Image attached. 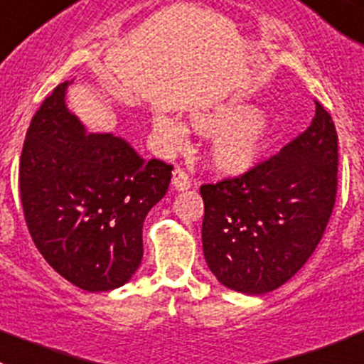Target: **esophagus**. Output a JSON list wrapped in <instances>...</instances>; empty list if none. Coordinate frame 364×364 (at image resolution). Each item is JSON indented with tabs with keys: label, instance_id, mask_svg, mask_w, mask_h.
Wrapping results in <instances>:
<instances>
[{
	"label": "esophagus",
	"instance_id": "obj_1",
	"mask_svg": "<svg viewBox=\"0 0 364 364\" xmlns=\"http://www.w3.org/2000/svg\"><path fill=\"white\" fill-rule=\"evenodd\" d=\"M190 185H192V183H190V178L185 170L176 168L174 172H172V186H174L176 190L183 192V190H188Z\"/></svg>",
	"mask_w": 364,
	"mask_h": 364
}]
</instances>
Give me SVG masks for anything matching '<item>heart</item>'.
Returning a JSON list of instances; mask_svg holds the SVG:
<instances>
[{
	"label": "heart",
	"mask_w": 364,
	"mask_h": 364,
	"mask_svg": "<svg viewBox=\"0 0 364 364\" xmlns=\"http://www.w3.org/2000/svg\"><path fill=\"white\" fill-rule=\"evenodd\" d=\"M190 127L203 136H212L208 159L225 174H243L257 165L272 137V127L247 103L228 101L190 114ZM152 130L163 152H174L185 145L186 129L174 117L156 114Z\"/></svg>",
	"instance_id": "heart-1"
}]
</instances>
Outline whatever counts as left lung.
<instances>
[{
	"mask_svg": "<svg viewBox=\"0 0 364 364\" xmlns=\"http://www.w3.org/2000/svg\"><path fill=\"white\" fill-rule=\"evenodd\" d=\"M337 192V132L316 101L312 125L243 176L203 185V254L218 281L259 296L301 270L325 234Z\"/></svg>",
	"mask_w": 364,
	"mask_h": 364,
	"instance_id": "8db88e82",
	"label": "left lung"
}]
</instances>
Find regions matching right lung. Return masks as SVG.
<instances>
[{
  "label": "right lung",
  "instance_id": "1",
  "mask_svg": "<svg viewBox=\"0 0 364 364\" xmlns=\"http://www.w3.org/2000/svg\"><path fill=\"white\" fill-rule=\"evenodd\" d=\"M58 85L32 117L19 161L23 214L60 276L87 292L129 283L143 257V223L172 165L145 159L114 134H88Z\"/></svg>",
  "mask_w": 364,
  "mask_h": 364
}]
</instances>
